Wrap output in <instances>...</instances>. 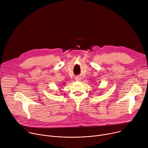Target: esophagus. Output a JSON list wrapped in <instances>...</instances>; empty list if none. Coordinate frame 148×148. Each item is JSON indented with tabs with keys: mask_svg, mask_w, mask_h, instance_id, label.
I'll use <instances>...</instances> for the list:
<instances>
[{
	"mask_svg": "<svg viewBox=\"0 0 148 148\" xmlns=\"http://www.w3.org/2000/svg\"><path fill=\"white\" fill-rule=\"evenodd\" d=\"M81 79H82V78L80 77H77L75 78V80H77V81H81Z\"/></svg>",
	"mask_w": 148,
	"mask_h": 148,
	"instance_id": "34e87169",
	"label": "esophagus"
}]
</instances>
